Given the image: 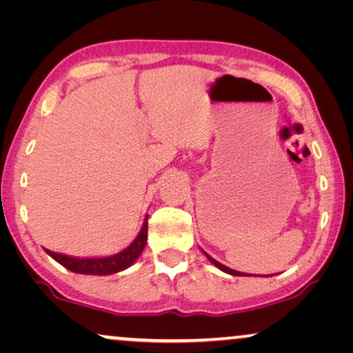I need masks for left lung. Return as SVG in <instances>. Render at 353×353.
Returning a JSON list of instances; mask_svg holds the SVG:
<instances>
[{
  "label": "left lung",
  "instance_id": "8db88e82",
  "mask_svg": "<svg viewBox=\"0 0 353 353\" xmlns=\"http://www.w3.org/2000/svg\"><path fill=\"white\" fill-rule=\"evenodd\" d=\"M202 252H204V250H202ZM204 255L207 259H209V262L212 263V265H215L216 268H220L221 272H225V273H228V274H233V276H252V274H248V273H241V272H236V270H233V268H228V267H225L223 263H220V262H216V260L214 259V257H210L209 254L207 252H204Z\"/></svg>",
  "mask_w": 353,
  "mask_h": 353
}]
</instances>
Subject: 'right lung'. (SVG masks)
<instances>
[{
  "label": "right lung",
  "mask_w": 353,
  "mask_h": 353,
  "mask_svg": "<svg viewBox=\"0 0 353 353\" xmlns=\"http://www.w3.org/2000/svg\"><path fill=\"white\" fill-rule=\"evenodd\" d=\"M148 241V215L143 221L141 230L133 243L125 248L120 252L109 255V257H72V255L52 252V250H46L48 255H51L57 263L74 273L80 274H98V276H104V274H114L119 272H123L128 267L137 262V259L141 255L144 245Z\"/></svg>",
  "instance_id": "add662e5"
}]
</instances>
